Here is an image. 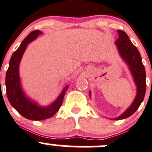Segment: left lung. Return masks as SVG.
<instances>
[{
  "label": "left lung",
  "instance_id": "left-lung-1",
  "mask_svg": "<svg viewBox=\"0 0 152 152\" xmlns=\"http://www.w3.org/2000/svg\"><path fill=\"white\" fill-rule=\"evenodd\" d=\"M119 38L115 44L118 46L121 58L125 61L132 72L134 80L137 86V95L130 107L124 114L114 120H122L133 115L143 100L146 89L145 83V70L142 63L140 54L136 46L132 43L126 33L123 30H118ZM89 94L91 93L89 92Z\"/></svg>",
  "mask_w": 152,
  "mask_h": 152
}]
</instances>
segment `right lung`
Masks as SVG:
<instances>
[{"label":"right lung","mask_w":152,"mask_h":152,"mask_svg":"<svg viewBox=\"0 0 152 152\" xmlns=\"http://www.w3.org/2000/svg\"><path fill=\"white\" fill-rule=\"evenodd\" d=\"M41 34L42 32L39 30H34L28 34L22 41L18 49L12 55L6 75L7 95L10 104L22 116L31 121H42L51 118L56 114L62 105L64 95L69 87V86H66L57 100L46 107L38 106L37 103L26 97L23 93L19 77V64L26 49L27 44Z\"/></svg>","instance_id":"right-lung-1"}]
</instances>
